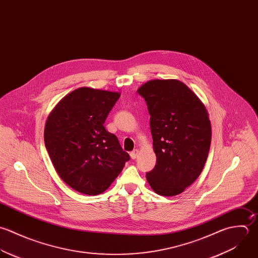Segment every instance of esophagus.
I'll return each instance as SVG.
<instances>
[{"label": "esophagus", "instance_id": "1", "mask_svg": "<svg viewBox=\"0 0 258 258\" xmlns=\"http://www.w3.org/2000/svg\"><path fill=\"white\" fill-rule=\"evenodd\" d=\"M138 154H139V150L138 149H134L131 153H130V156L132 159H136L138 157Z\"/></svg>", "mask_w": 258, "mask_h": 258}]
</instances>
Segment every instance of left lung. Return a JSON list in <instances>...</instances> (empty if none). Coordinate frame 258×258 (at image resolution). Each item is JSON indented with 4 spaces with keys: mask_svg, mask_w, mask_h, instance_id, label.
<instances>
[{
    "mask_svg": "<svg viewBox=\"0 0 258 258\" xmlns=\"http://www.w3.org/2000/svg\"><path fill=\"white\" fill-rule=\"evenodd\" d=\"M150 114L156 165L146 173L159 195L174 196L190 186L205 165L211 125L205 106L178 80H152L138 89Z\"/></svg>",
    "mask_w": 258,
    "mask_h": 258,
    "instance_id": "8db88e82",
    "label": "left lung"
}]
</instances>
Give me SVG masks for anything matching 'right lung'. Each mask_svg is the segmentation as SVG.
Returning a JSON list of instances; mask_svg holds the SVG:
<instances>
[{
	"label": "right lung",
	"instance_id": "add662e5",
	"mask_svg": "<svg viewBox=\"0 0 258 258\" xmlns=\"http://www.w3.org/2000/svg\"><path fill=\"white\" fill-rule=\"evenodd\" d=\"M117 92L79 88L64 97L47 119L44 140L52 163L71 188L103 193L130 159L104 123Z\"/></svg>",
	"mask_w": 258,
	"mask_h": 258
}]
</instances>
